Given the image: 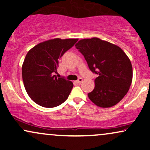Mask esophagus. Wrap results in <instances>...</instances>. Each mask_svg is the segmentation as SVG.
<instances>
[{"instance_id": "esophagus-1", "label": "esophagus", "mask_w": 150, "mask_h": 150, "mask_svg": "<svg viewBox=\"0 0 150 150\" xmlns=\"http://www.w3.org/2000/svg\"><path fill=\"white\" fill-rule=\"evenodd\" d=\"M82 81H83V79H82V77H80V78H79L78 80L76 81V82L77 84H80V83H82Z\"/></svg>"}]
</instances>
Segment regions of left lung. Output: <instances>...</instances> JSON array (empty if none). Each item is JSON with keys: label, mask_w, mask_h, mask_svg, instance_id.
<instances>
[{"label": "left lung", "mask_w": 150, "mask_h": 150, "mask_svg": "<svg viewBox=\"0 0 150 150\" xmlns=\"http://www.w3.org/2000/svg\"><path fill=\"white\" fill-rule=\"evenodd\" d=\"M75 47L85 57L89 68L98 77L88 97L99 107H111L124 97L132 80V68L120 47L99 38L81 39Z\"/></svg>", "instance_id": "left-lung-1"}]
</instances>
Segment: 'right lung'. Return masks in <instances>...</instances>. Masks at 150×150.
<instances>
[{"label":"right lung","mask_w":150,"mask_h":150,"mask_svg":"<svg viewBox=\"0 0 150 150\" xmlns=\"http://www.w3.org/2000/svg\"><path fill=\"white\" fill-rule=\"evenodd\" d=\"M77 39H54L37 44L26 55L22 68L25 88L36 104L53 108L68 99L73 87L71 81L59 77L58 61Z\"/></svg>","instance_id":"1"}]
</instances>
